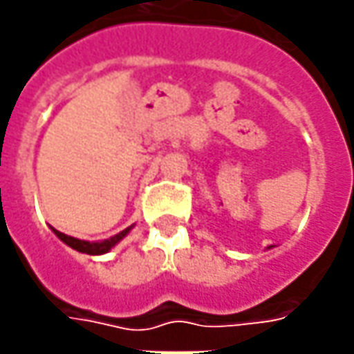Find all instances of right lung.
<instances>
[{
  "mask_svg": "<svg viewBox=\"0 0 354 354\" xmlns=\"http://www.w3.org/2000/svg\"><path fill=\"white\" fill-rule=\"evenodd\" d=\"M52 230H54V227H52ZM128 230H130V227H127V230H124V232H120V234H116L115 238L105 239V241H99V243L82 241V239L72 238V236H66V234H62V232H58V230H54V234H56V236H58L66 245H70V248L75 249V251H80V253H87V255H101V253H106L111 248H115L116 243L127 236Z\"/></svg>",
  "mask_w": 354,
  "mask_h": 354,
  "instance_id": "obj_1",
  "label": "right lung"
}]
</instances>
